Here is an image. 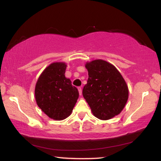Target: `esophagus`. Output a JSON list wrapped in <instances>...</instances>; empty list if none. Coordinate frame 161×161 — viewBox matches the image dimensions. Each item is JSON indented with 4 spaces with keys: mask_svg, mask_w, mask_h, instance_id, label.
I'll return each mask as SVG.
<instances>
[{
    "mask_svg": "<svg viewBox=\"0 0 161 161\" xmlns=\"http://www.w3.org/2000/svg\"><path fill=\"white\" fill-rule=\"evenodd\" d=\"M78 89L79 94H80V95H81V94H82V88H81V87H78Z\"/></svg>",
    "mask_w": 161,
    "mask_h": 161,
    "instance_id": "obj_1",
    "label": "esophagus"
}]
</instances>
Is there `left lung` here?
Listing matches in <instances>:
<instances>
[{"label":"left lung","instance_id":"8db88e82","mask_svg":"<svg viewBox=\"0 0 161 161\" xmlns=\"http://www.w3.org/2000/svg\"><path fill=\"white\" fill-rule=\"evenodd\" d=\"M89 78L83 96L97 118L107 120L119 114L128 100V87L118 69L102 59L85 65Z\"/></svg>","mask_w":161,"mask_h":161}]
</instances>
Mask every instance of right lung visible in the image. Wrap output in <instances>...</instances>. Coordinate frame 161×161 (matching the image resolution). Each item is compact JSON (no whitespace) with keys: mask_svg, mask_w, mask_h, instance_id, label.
I'll use <instances>...</instances> for the list:
<instances>
[{"mask_svg":"<svg viewBox=\"0 0 161 161\" xmlns=\"http://www.w3.org/2000/svg\"><path fill=\"white\" fill-rule=\"evenodd\" d=\"M67 64L54 62L44 69L35 86L36 104L47 116L63 120L72 114L79 92L65 77Z\"/></svg>","mask_w":161,"mask_h":161,"instance_id":"1","label":"right lung"}]
</instances>
